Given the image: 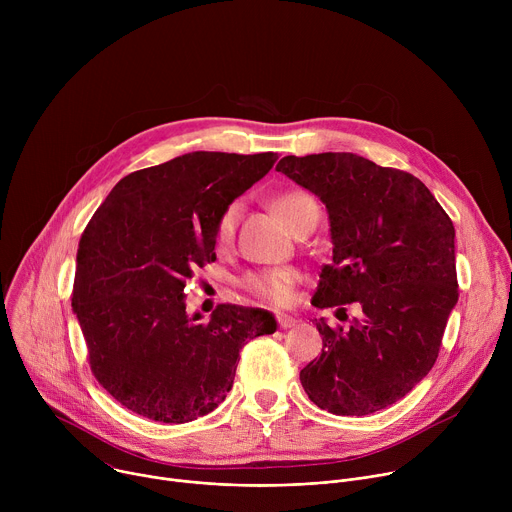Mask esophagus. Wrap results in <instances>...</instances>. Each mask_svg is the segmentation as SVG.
<instances>
[{
  "instance_id": "obj_1",
  "label": "esophagus",
  "mask_w": 512,
  "mask_h": 512,
  "mask_svg": "<svg viewBox=\"0 0 512 512\" xmlns=\"http://www.w3.org/2000/svg\"><path fill=\"white\" fill-rule=\"evenodd\" d=\"M277 324H279V328L287 330V328H294L298 324V318L289 316V314H277Z\"/></svg>"
}]
</instances>
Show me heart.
Masks as SVG:
<instances>
[{"instance_id":"heart-1","label":"heart","mask_w":512,"mask_h":512,"mask_svg":"<svg viewBox=\"0 0 512 512\" xmlns=\"http://www.w3.org/2000/svg\"><path fill=\"white\" fill-rule=\"evenodd\" d=\"M314 208H318L314 198L300 190L285 192L275 198V210L279 212V216L291 231H294L302 218ZM239 212H241V206L235 202L227 206L225 212L218 216L216 229H214V241L218 247H227L233 241ZM296 283H298V273L291 269H263V271L247 273L243 277V287L249 291V294H253L261 302L275 304V306L287 304L291 300Z\"/></svg>"}]
</instances>
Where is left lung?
I'll use <instances>...</instances> for the list:
<instances>
[{
	"instance_id": "1",
	"label": "left lung",
	"mask_w": 512,
	"mask_h": 512,
	"mask_svg": "<svg viewBox=\"0 0 512 512\" xmlns=\"http://www.w3.org/2000/svg\"><path fill=\"white\" fill-rule=\"evenodd\" d=\"M277 172L328 210L332 261L312 304H354L348 330L316 320L322 354L302 369L310 401L334 415H369L403 399L433 367L458 304L456 231L427 186L348 154L285 156Z\"/></svg>"
}]
</instances>
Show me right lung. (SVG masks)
Listing matches in <instances>:
<instances>
[{
  "label": "right lung",
  "mask_w": 512,
  "mask_h": 512,
  "mask_svg": "<svg viewBox=\"0 0 512 512\" xmlns=\"http://www.w3.org/2000/svg\"><path fill=\"white\" fill-rule=\"evenodd\" d=\"M273 152H192L115 184L87 225L72 312L103 389L133 413L188 423L233 387L239 350L277 330L261 308L221 304L202 322L186 312V281L216 259L225 208L275 164Z\"/></svg>",
  "instance_id": "1"
}]
</instances>
